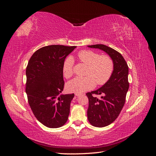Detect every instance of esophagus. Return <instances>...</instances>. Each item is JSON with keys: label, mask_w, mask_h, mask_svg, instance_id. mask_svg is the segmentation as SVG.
<instances>
[{"label": "esophagus", "mask_w": 156, "mask_h": 156, "mask_svg": "<svg viewBox=\"0 0 156 156\" xmlns=\"http://www.w3.org/2000/svg\"><path fill=\"white\" fill-rule=\"evenodd\" d=\"M80 95H81V94H80V93H76V94H75V96H79Z\"/></svg>", "instance_id": "34e87169"}]
</instances>
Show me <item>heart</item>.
I'll return each mask as SVG.
<instances>
[{
  "instance_id": "1",
  "label": "heart",
  "mask_w": 156,
  "mask_h": 156,
  "mask_svg": "<svg viewBox=\"0 0 156 156\" xmlns=\"http://www.w3.org/2000/svg\"><path fill=\"white\" fill-rule=\"evenodd\" d=\"M82 62L87 65L84 77H76L69 81L66 89L69 92L82 93L98 85H103L110 79L114 69V63L109 56L100 55L91 50H83L78 53ZM74 60L69 56L65 60L62 66L64 76L69 79L73 75Z\"/></svg>"
}]
</instances>
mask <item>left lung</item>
I'll return each mask as SVG.
<instances>
[{
  "label": "left lung",
  "mask_w": 156,
  "mask_h": 156,
  "mask_svg": "<svg viewBox=\"0 0 156 156\" xmlns=\"http://www.w3.org/2000/svg\"><path fill=\"white\" fill-rule=\"evenodd\" d=\"M100 49L111 56L114 69L108 81L100 88L86 94L88 98L87 117L93 126L103 127L112 123L123 108L129 89L128 66L122 55L117 51L103 44L88 45ZM103 96L98 99L94 95Z\"/></svg>",
  "instance_id": "1"
}]
</instances>
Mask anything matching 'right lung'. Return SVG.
<instances>
[{
    "instance_id": "add662e5",
    "label": "right lung",
    "mask_w": 156,
    "mask_h": 156,
    "mask_svg": "<svg viewBox=\"0 0 156 156\" xmlns=\"http://www.w3.org/2000/svg\"><path fill=\"white\" fill-rule=\"evenodd\" d=\"M75 46L52 45L37 50L26 69L28 102L40 122L49 128L64 126L69 114L72 94H60L64 89L62 66Z\"/></svg>"
}]
</instances>
